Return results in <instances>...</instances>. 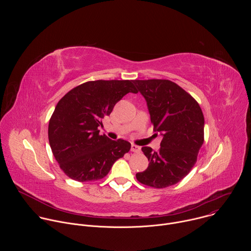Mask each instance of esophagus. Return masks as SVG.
<instances>
[{"mask_svg": "<svg viewBox=\"0 0 251 251\" xmlns=\"http://www.w3.org/2000/svg\"><path fill=\"white\" fill-rule=\"evenodd\" d=\"M131 151L134 152V153H139V152H141V147H139V146H137L135 144H132Z\"/></svg>", "mask_w": 251, "mask_h": 251, "instance_id": "obj_1", "label": "esophagus"}]
</instances>
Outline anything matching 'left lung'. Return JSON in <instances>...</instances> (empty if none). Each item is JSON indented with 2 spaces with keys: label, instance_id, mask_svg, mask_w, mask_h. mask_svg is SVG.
<instances>
[{
  "label": "left lung",
  "instance_id": "1",
  "mask_svg": "<svg viewBox=\"0 0 251 251\" xmlns=\"http://www.w3.org/2000/svg\"><path fill=\"white\" fill-rule=\"evenodd\" d=\"M133 82L146 99L154 131L163 136L158 152L142 148L150 163L136 177L141 184L156 189L173 186L183 180L197 162L203 144L202 111L195 98L173 81Z\"/></svg>",
  "mask_w": 251,
  "mask_h": 251
}]
</instances>
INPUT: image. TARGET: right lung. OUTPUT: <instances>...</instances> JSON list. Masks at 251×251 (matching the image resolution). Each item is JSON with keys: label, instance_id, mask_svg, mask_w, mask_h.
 <instances>
[{"label": "right lung", "instance_id": "obj_1", "mask_svg": "<svg viewBox=\"0 0 251 251\" xmlns=\"http://www.w3.org/2000/svg\"><path fill=\"white\" fill-rule=\"evenodd\" d=\"M129 92H138L133 80H95L75 87L58 101L49 123V141L67 176L82 183L100 180L129 152L128 141L111 140L98 130Z\"/></svg>", "mask_w": 251, "mask_h": 251}]
</instances>
